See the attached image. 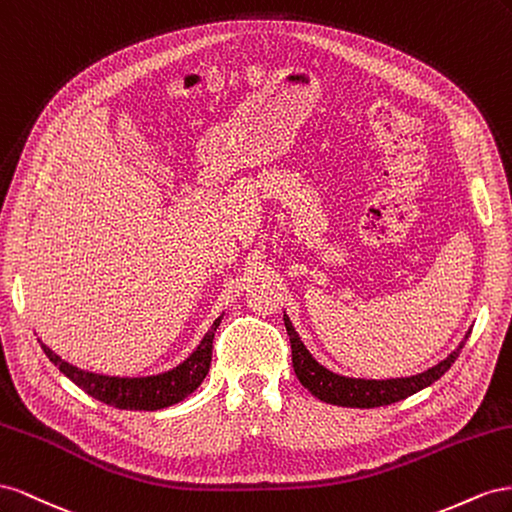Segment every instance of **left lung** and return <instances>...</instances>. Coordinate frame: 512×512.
<instances>
[{
    "label": "left lung",
    "mask_w": 512,
    "mask_h": 512,
    "mask_svg": "<svg viewBox=\"0 0 512 512\" xmlns=\"http://www.w3.org/2000/svg\"><path fill=\"white\" fill-rule=\"evenodd\" d=\"M283 321L291 341V362H294V371L300 379V384L311 394H315L319 401L330 403V405H341V407H360V410L403 401L407 397H412V394L420 392L422 388L435 384L437 379L452 367V362L459 358L461 349L472 332V328L467 330L465 339L457 345L455 352H450L442 362H437L435 367L427 371L407 375V377L369 379V377L341 375L324 367V364L317 362L315 356L306 349L287 313L283 315Z\"/></svg>",
    "instance_id": "obj_1"
}]
</instances>
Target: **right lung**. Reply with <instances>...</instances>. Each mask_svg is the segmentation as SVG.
<instances>
[{"instance_id":"1","label":"right lung","mask_w":512,"mask_h":512,"mask_svg":"<svg viewBox=\"0 0 512 512\" xmlns=\"http://www.w3.org/2000/svg\"><path fill=\"white\" fill-rule=\"evenodd\" d=\"M221 317L214 319V324L206 332V337L199 341L193 349V354L184 358L173 369L154 375H137V377H122V375H105L96 371L79 369L57 356L51 347L40 343L42 352L60 369L72 384H77L90 397L107 403L118 410H139V412H154L165 410L169 405L180 403L188 394L195 392L199 384L206 379L212 362V341L214 332L221 326Z\"/></svg>"}]
</instances>
